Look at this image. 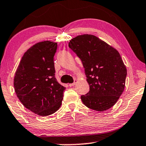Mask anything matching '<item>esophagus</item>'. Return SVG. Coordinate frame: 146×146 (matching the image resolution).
<instances>
[{"label":"esophagus","mask_w":146,"mask_h":146,"mask_svg":"<svg viewBox=\"0 0 146 146\" xmlns=\"http://www.w3.org/2000/svg\"><path fill=\"white\" fill-rule=\"evenodd\" d=\"M78 82V80H74V83H72V84H69V86H74Z\"/></svg>","instance_id":"esophagus-1"}]
</instances>
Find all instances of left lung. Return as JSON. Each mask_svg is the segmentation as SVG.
Here are the masks:
<instances>
[{
    "instance_id": "left-lung-1",
    "label": "left lung",
    "mask_w": 146,
    "mask_h": 146,
    "mask_svg": "<svg viewBox=\"0 0 146 146\" xmlns=\"http://www.w3.org/2000/svg\"><path fill=\"white\" fill-rule=\"evenodd\" d=\"M68 46L82 62L90 91L84 104L104 111L113 106L124 90L126 67L118 51L92 35L77 36Z\"/></svg>"
}]
</instances>
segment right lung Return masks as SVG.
I'll return each instance as SVG.
<instances>
[{
  "mask_svg": "<svg viewBox=\"0 0 146 146\" xmlns=\"http://www.w3.org/2000/svg\"><path fill=\"white\" fill-rule=\"evenodd\" d=\"M57 43L46 40L34 44L24 54L14 78L15 91L24 106L47 116L61 106L65 88L55 78L54 56Z\"/></svg>",
  "mask_w": 146,
  "mask_h": 146,
  "instance_id": "obj_1",
  "label": "right lung"
}]
</instances>
